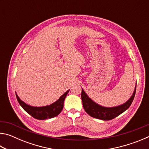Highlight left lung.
<instances>
[{
    "mask_svg": "<svg viewBox=\"0 0 149 149\" xmlns=\"http://www.w3.org/2000/svg\"><path fill=\"white\" fill-rule=\"evenodd\" d=\"M136 91V86L134 91L129 99L123 104L113 107H105L98 104L89 97L87 93L81 88V100L83 107L88 114L91 117L97 118L102 120H110L122 114L123 112L128 109L132 104Z\"/></svg>",
    "mask_w": 149,
    "mask_h": 149,
    "instance_id": "obj_1",
    "label": "left lung"
}]
</instances>
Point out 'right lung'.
<instances>
[{
    "instance_id": "right-lung-1",
    "label": "right lung",
    "mask_w": 149,
    "mask_h": 149,
    "mask_svg": "<svg viewBox=\"0 0 149 149\" xmlns=\"http://www.w3.org/2000/svg\"><path fill=\"white\" fill-rule=\"evenodd\" d=\"M70 89L64 93L56 101L52 103L50 105L45 106V107H33V106H30L24 101H22L19 99L16 93V96L19 105L32 117L37 120H46L48 118H52L56 116L61 112L63 107H64L65 98L66 97Z\"/></svg>"
}]
</instances>
